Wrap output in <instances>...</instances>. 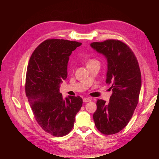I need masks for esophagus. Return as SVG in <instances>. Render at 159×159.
I'll list each match as a JSON object with an SVG mask.
<instances>
[{"label":"esophagus","instance_id":"34e87169","mask_svg":"<svg viewBox=\"0 0 159 159\" xmlns=\"http://www.w3.org/2000/svg\"><path fill=\"white\" fill-rule=\"evenodd\" d=\"M83 100L84 102H90L91 99L89 98H84Z\"/></svg>","mask_w":159,"mask_h":159}]
</instances>
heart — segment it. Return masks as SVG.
I'll return each mask as SVG.
<instances>
[{
	"label": "heart",
	"instance_id": "1",
	"mask_svg": "<svg viewBox=\"0 0 159 159\" xmlns=\"http://www.w3.org/2000/svg\"><path fill=\"white\" fill-rule=\"evenodd\" d=\"M94 63H99L98 61L93 59H90L87 61V66L93 65V64H94Z\"/></svg>",
	"mask_w": 159,
	"mask_h": 159
}]
</instances>
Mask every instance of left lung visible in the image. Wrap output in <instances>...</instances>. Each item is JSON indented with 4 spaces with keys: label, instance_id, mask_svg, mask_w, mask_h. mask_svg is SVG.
I'll return each mask as SVG.
<instances>
[{
    "label": "left lung",
    "instance_id": "8db88e82",
    "mask_svg": "<svg viewBox=\"0 0 159 159\" xmlns=\"http://www.w3.org/2000/svg\"><path fill=\"white\" fill-rule=\"evenodd\" d=\"M91 47L107 60L106 83L111 85L109 103L98 99L93 118L100 133L113 134L129 122L139 101L141 75L135 55L126 43L116 39L93 42Z\"/></svg>",
    "mask_w": 159,
    "mask_h": 159
}]
</instances>
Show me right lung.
Segmentation results:
<instances>
[{
  "label": "right lung",
  "instance_id": "right-lung-1",
  "mask_svg": "<svg viewBox=\"0 0 159 159\" xmlns=\"http://www.w3.org/2000/svg\"><path fill=\"white\" fill-rule=\"evenodd\" d=\"M82 43L66 39H47L33 51L27 67L25 92L37 122L55 137L68 134L83 100L80 96L63 98L60 84L67 76L69 57Z\"/></svg>",
  "mask_w": 159,
  "mask_h": 159
}]
</instances>
